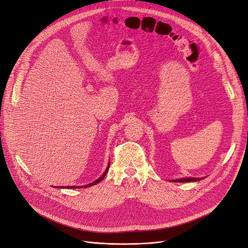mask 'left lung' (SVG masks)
<instances>
[{
	"instance_id": "obj_1",
	"label": "left lung",
	"mask_w": 248,
	"mask_h": 248,
	"mask_svg": "<svg viewBox=\"0 0 248 248\" xmlns=\"http://www.w3.org/2000/svg\"><path fill=\"white\" fill-rule=\"evenodd\" d=\"M202 178H197V177H186V178H180V179H175L172 180L174 182H191V181H199Z\"/></svg>"
}]
</instances>
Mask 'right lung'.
<instances>
[{"label":"right lung","mask_w":248,"mask_h":248,"mask_svg":"<svg viewBox=\"0 0 248 248\" xmlns=\"http://www.w3.org/2000/svg\"><path fill=\"white\" fill-rule=\"evenodd\" d=\"M109 164H110V162H108V165H107V168L105 169V171L103 172V174L98 178V179H96L95 181H93V182H91V184H89V185H86V186H67V188H80V187H89V186H94V185H96V184H98L99 181H101L104 177H105V175H106V173H107V171H108V168H109Z\"/></svg>","instance_id":"1"}]
</instances>
